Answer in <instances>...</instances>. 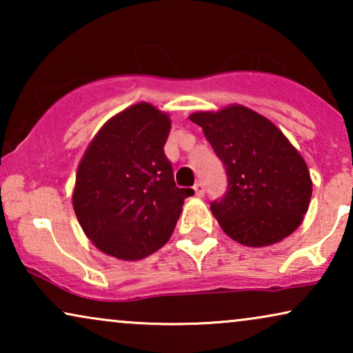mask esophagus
I'll return each mask as SVG.
<instances>
[{
  "mask_svg": "<svg viewBox=\"0 0 353 353\" xmlns=\"http://www.w3.org/2000/svg\"><path fill=\"white\" fill-rule=\"evenodd\" d=\"M194 192H196L197 197H204V192H205L204 185H202V183H196V185H194Z\"/></svg>",
  "mask_w": 353,
  "mask_h": 353,
  "instance_id": "esophagus-1",
  "label": "esophagus"
}]
</instances>
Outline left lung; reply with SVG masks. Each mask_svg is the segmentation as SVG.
Returning a JSON list of instances; mask_svg holds the SVG:
<instances>
[{
	"mask_svg": "<svg viewBox=\"0 0 353 353\" xmlns=\"http://www.w3.org/2000/svg\"><path fill=\"white\" fill-rule=\"evenodd\" d=\"M223 162L228 191L210 210L221 230L249 248L276 244L301 226L312 178L301 152L272 120L241 104L190 115Z\"/></svg>",
	"mask_w": 353,
	"mask_h": 353,
	"instance_id": "8db88e82",
	"label": "left lung"
}]
</instances>
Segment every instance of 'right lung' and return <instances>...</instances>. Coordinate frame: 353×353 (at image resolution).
<instances>
[{"instance_id": "add662e5", "label": "right lung", "mask_w": 353, "mask_h": 353, "mask_svg": "<svg viewBox=\"0 0 353 353\" xmlns=\"http://www.w3.org/2000/svg\"><path fill=\"white\" fill-rule=\"evenodd\" d=\"M170 115L138 103L110 117L77 168L72 204L101 252L141 260L170 239L190 188H176L163 146Z\"/></svg>"}]
</instances>
